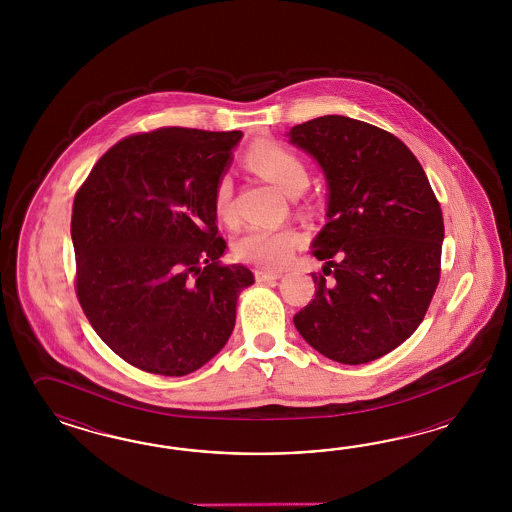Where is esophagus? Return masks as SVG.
Returning <instances> with one entry per match:
<instances>
[{"instance_id":"34e87169","label":"esophagus","mask_w":512,"mask_h":512,"mask_svg":"<svg viewBox=\"0 0 512 512\" xmlns=\"http://www.w3.org/2000/svg\"><path fill=\"white\" fill-rule=\"evenodd\" d=\"M281 276H283L281 272H272V270H263V268H257V270H255V279L261 281V283L274 281V279H279Z\"/></svg>"}]
</instances>
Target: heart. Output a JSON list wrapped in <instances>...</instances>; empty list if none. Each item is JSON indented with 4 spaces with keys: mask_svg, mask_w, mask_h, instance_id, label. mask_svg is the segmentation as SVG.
Instances as JSON below:
<instances>
[{
    "mask_svg": "<svg viewBox=\"0 0 512 512\" xmlns=\"http://www.w3.org/2000/svg\"><path fill=\"white\" fill-rule=\"evenodd\" d=\"M248 163L253 171L263 174L270 182L278 184L289 195L304 191L310 184V169L306 161L293 150L279 144H257L249 150ZM212 206L216 216L233 225L236 221L234 208V182L229 174L219 176L212 191ZM302 238L291 227H266L253 225L248 227L234 240L233 249L236 259L244 263L259 264L264 268H279L293 259L295 249Z\"/></svg>",
    "mask_w": 512,
    "mask_h": 512,
    "instance_id": "heart-1",
    "label": "heart"
}]
</instances>
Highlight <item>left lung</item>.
<instances>
[{
  "mask_svg": "<svg viewBox=\"0 0 512 512\" xmlns=\"http://www.w3.org/2000/svg\"><path fill=\"white\" fill-rule=\"evenodd\" d=\"M291 142L328 180V223L313 242L325 261L315 298L293 321L315 351L366 364L419 328L441 274L443 214L419 159L381 127L347 116L295 125Z\"/></svg>",
  "mask_w": 512,
  "mask_h": 512,
  "instance_id": "left-lung-1",
  "label": "left lung"
}]
</instances>
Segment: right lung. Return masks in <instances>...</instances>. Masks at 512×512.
I'll return each mask as SVG.
<instances>
[{
	"label": "right lung",
	"instance_id": "obj_1",
	"mask_svg": "<svg viewBox=\"0 0 512 512\" xmlns=\"http://www.w3.org/2000/svg\"><path fill=\"white\" fill-rule=\"evenodd\" d=\"M242 131L161 127L116 142L73 202L77 298L97 336L144 372L199 370L233 334L255 278L221 263L212 191Z\"/></svg>",
	"mask_w": 512,
	"mask_h": 512
}]
</instances>
